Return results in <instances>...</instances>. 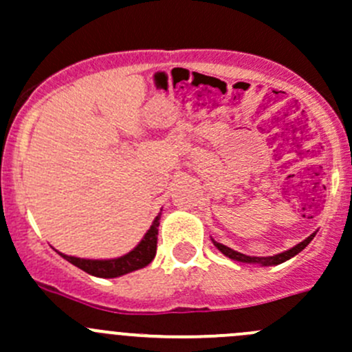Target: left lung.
<instances>
[{
  "instance_id": "8db88e82",
  "label": "left lung",
  "mask_w": 352,
  "mask_h": 352,
  "mask_svg": "<svg viewBox=\"0 0 352 352\" xmlns=\"http://www.w3.org/2000/svg\"><path fill=\"white\" fill-rule=\"evenodd\" d=\"M314 236H316V232H313V234H311V236H307V238H305L304 241H300V243H297V245H295V246H292L290 250H285V252H281V254L271 255V257H252V255L239 254V252L232 250V248H229V246L222 245V243H217L215 239H212V241H213V245H215L217 250H221L222 254L226 255V257L232 258V261L243 262V264H258V265H262V267H265V265H278V264H283V262L290 261L292 257H295V255H297V254H300V252L304 250L305 246H307L311 241H313Z\"/></svg>"
}]
</instances>
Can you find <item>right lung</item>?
I'll return each mask as SVG.
<instances>
[{
	"label": "right lung",
	"instance_id": "right-lung-1",
	"mask_svg": "<svg viewBox=\"0 0 352 352\" xmlns=\"http://www.w3.org/2000/svg\"><path fill=\"white\" fill-rule=\"evenodd\" d=\"M160 217L161 213H157L153 226H151L149 231L144 234V238L140 239L139 245H137L133 250L128 252V254L121 255V257L80 258V257H72V255L60 254V252H58V255H62V257H64L67 262H71L72 265L80 267L81 271L88 272V274L91 276H97V278H120V276L128 274V272H133L137 271V269L146 267V265H149L151 262H153L154 255H156Z\"/></svg>",
	"mask_w": 352,
	"mask_h": 352
}]
</instances>
